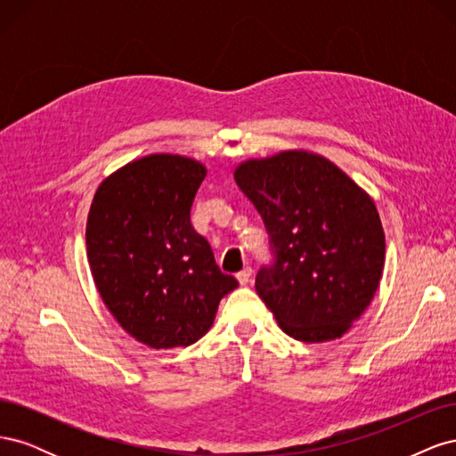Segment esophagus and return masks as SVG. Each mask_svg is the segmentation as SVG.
<instances>
[{
  "label": "esophagus",
  "instance_id": "esophagus-1",
  "mask_svg": "<svg viewBox=\"0 0 456 456\" xmlns=\"http://www.w3.org/2000/svg\"><path fill=\"white\" fill-rule=\"evenodd\" d=\"M251 275H253V270H251V268H243L241 272L236 273V278H238V281H240L241 285H247V283L251 281Z\"/></svg>",
  "mask_w": 456,
  "mask_h": 456
}]
</instances>
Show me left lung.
<instances>
[{
  "mask_svg": "<svg viewBox=\"0 0 456 456\" xmlns=\"http://www.w3.org/2000/svg\"><path fill=\"white\" fill-rule=\"evenodd\" d=\"M270 236L255 289L289 337L340 338L370 305L384 268L375 201L335 163L305 150L243 161L233 173Z\"/></svg>",
  "mask_w": 456,
  "mask_h": 456,
  "instance_id": "8db88e82",
  "label": "left lung"
}]
</instances>
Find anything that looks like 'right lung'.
<instances>
[{
	"label": "right lung",
	"instance_id": "right-lung-1",
	"mask_svg": "<svg viewBox=\"0 0 456 456\" xmlns=\"http://www.w3.org/2000/svg\"><path fill=\"white\" fill-rule=\"evenodd\" d=\"M205 165L151 154L110 175L93 198L86 243L96 289L127 333L150 348L190 346L240 283L223 273L190 223Z\"/></svg>",
	"mask_w": 456,
	"mask_h": 456
}]
</instances>
